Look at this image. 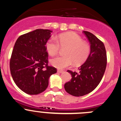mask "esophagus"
<instances>
[{"instance_id": "1", "label": "esophagus", "mask_w": 121, "mask_h": 121, "mask_svg": "<svg viewBox=\"0 0 121 121\" xmlns=\"http://www.w3.org/2000/svg\"><path fill=\"white\" fill-rule=\"evenodd\" d=\"M57 72L58 73H64V71H62V70H58Z\"/></svg>"}]
</instances>
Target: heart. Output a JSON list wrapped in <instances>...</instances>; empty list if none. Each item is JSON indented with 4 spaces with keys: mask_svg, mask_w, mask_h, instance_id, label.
Wrapping results in <instances>:
<instances>
[{
    "mask_svg": "<svg viewBox=\"0 0 121 121\" xmlns=\"http://www.w3.org/2000/svg\"><path fill=\"white\" fill-rule=\"evenodd\" d=\"M46 51L51 56L58 54L61 48H66L64 56H59L51 60L50 63L54 67L63 69L72 65L82 64L90 54V47L80 35L75 33H67L58 36V41L52 37L46 42Z\"/></svg>",
    "mask_w": 121,
    "mask_h": 121,
    "instance_id": "b5f03b06",
    "label": "heart"
}]
</instances>
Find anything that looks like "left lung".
Instances as JSON below:
<instances>
[{"label":"left lung","mask_w":121,"mask_h":121,"mask_svg":"<svg viewBox=\"0 0 121 121\" xmlns=\"http://www.w3.org/2000/svg\"><path fill=\"white\" fill-rule=\"evenodd\" d=\"M90 42L91 52L79 72L68 70L72 75L70 82L64 85L65 91L75 96H82L92 92L100 83L105 72L107 55L103 42L88 31H83Z\"/></svg>","instance_id":"8db88e82"}]
</instances>
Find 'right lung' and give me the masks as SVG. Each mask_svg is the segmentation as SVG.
<instances>
[{"label":"right lung","mask_w":121,"mask_h":121,"mask_svg":"<svg viewBox=\"0 0 121 121\" xmlns=\"http://www.w3.org/2000/svg\"><path fill=\"white\" fill-rule=\"evenodd\" d=\"M52 31L37 29L17 39L12 52L10 69L14 82L24 92L37 95L48 86L49 79L57 69L48 65L45 45Z\"/></svg>","instance_id":"right-lung-1"}]
</instances>
